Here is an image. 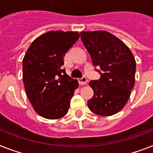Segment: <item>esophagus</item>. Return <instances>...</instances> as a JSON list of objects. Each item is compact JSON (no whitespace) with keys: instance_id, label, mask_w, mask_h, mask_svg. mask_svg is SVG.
Returning <instances> with one entry per match:
<instances>
[{"instance_id":"34e87169","label":"esophagus","mask_w":153,"mask_h":153,"mask_svg":"<svg viewBox=\"0 0 153 153\" xmlns=\"http://www.w3.org/2000/svg\"><path fill=\"white\" fill-rule=\"evenodd\" d=\"M87 82H88V78L86 77L85 76H84L83 77L79 79V83L81 85H85V84H87Z\"/></svg>"}]
</instances>
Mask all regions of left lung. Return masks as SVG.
<instances>
[{"instance_id":"obj_1","label":"left lung","mask_w":153,"mask_h":153,"mask_svg":"<svg viewBox=\"0 0 153 153\" xmlns=\"http://www.w3.org/2000/svg\"><path fill=\"white\" fill-rule=\"evenodd\" d=\"M80 38L100 74L99 79L89 83L94 96L88 101V108L103 117L116 114L124 107L134 85V57L124 43L107 31L81 32Z\"/></svg>"}]
</instances>
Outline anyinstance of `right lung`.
Wrapping results in <instances>:
<instances>
[{"instance_id": "add662e5", "label": "right lung", "mask_w": 153, "mask_h": 153, "mask_svg": "<svg viewBox=\"0 0 153 153\" xmlns=\"http://www.w3.org/2000/svg\"><path fill=\"white\" fill-rule=\"evenodd\" d=\"M79 37L76 32L49 31L29 47L22 60V79L34 110L49 120L67 113L77 79L62 69L64 56Z\"/></svg>"}]
</instances>
